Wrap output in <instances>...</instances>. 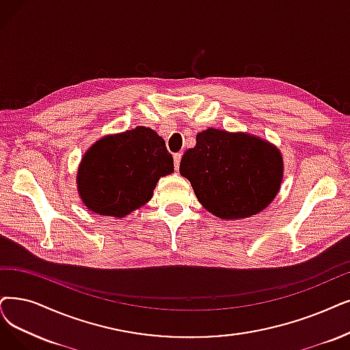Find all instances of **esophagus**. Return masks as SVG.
<instances>
[{"label": "esophagus", "mask_w": 350, "mask_h": 350, "mask_svg": "<svg viewBox=\"0 0 350 350\" xmlns=\"http://www.w3.org/2000/svg\"><path fill=\"white\" fill-rule=\"evenodd\" d=\"M180 159H183V153H174V163H175V170H179V163Z\"/></svg>", "instance_id": "1"}]
</instances>
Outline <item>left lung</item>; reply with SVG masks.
Returning <instances> with one entry per match:
<instances>
[{
	"label": "left lung",
	"mask_w": 350,
	"mask_h": 350,
	"mask_svg": "<svg viewBox=\"0 0 350 350\" xmlns=\"http://www.w3.org/2000/svg\"><path fill=\"white\" fill-rule=\"evenodd\" d=\"M185 176L205 209L224 219L262 211L277 195L283 178L280 152L244 133L206 129L180 159Z\"/></svg>",
	"instance_id": "1"
}]
</instances>
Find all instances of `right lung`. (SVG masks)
Returning <instances> with one entry per match:
<instances>
[{
	"mask_svg": "<svg viewBox=\"0 0 350 350\" xmlns=\"http://www.w3.org/2000/svg\"><path fill=\"white\" fill-rule=\"evenodd\" d=\"M171 172L174 158L163 139L137 126L96 142L81 159L77 187L90 211L122 218L145 205Z\"/></svg>",
	"mask_w": 350,
	"mask_h": 350,
	"instance_id": "right-lung-1",
	"label": "right lung"
}]
</instances>
